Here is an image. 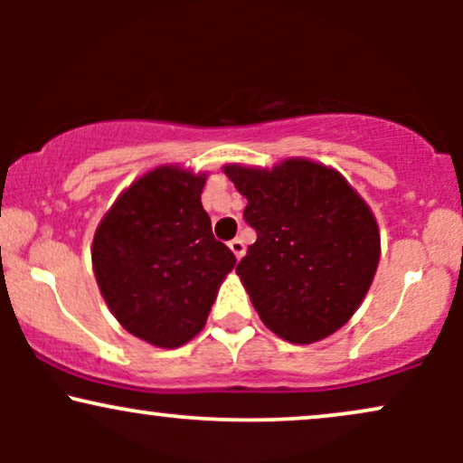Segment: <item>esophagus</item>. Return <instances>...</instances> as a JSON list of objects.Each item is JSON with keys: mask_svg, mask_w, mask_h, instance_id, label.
Segmentation results:
<instances>
[{"mask_svg": "<svg viewBox=\"0 0 463 463\" xmlns=\"http://www.w3.org/2000/svg\"><path fill=\"white\" fill-rule=\"evenodd\" d=\"M228 246H231L232 254H235L237 259H241L243 252H246V246H243V239H239V237L232 239V241H228Z\"/></svg>", "mask_w": 463, "mask_h": 463, "instance_id": "1", "label": "esophagus"}]
</instances>
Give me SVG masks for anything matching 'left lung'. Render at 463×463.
<instances>
[{"mask_svg":"<svg viewBox=\"0 0 463 463\" xmlns=\"http://www.w3.org/2000/svg\"><path fill=\"white\" fill-rule=\"evenodd\" d=\"M257 232L237 274L269 331L313 344L344 326L381 254L374 215L335 169L289 158L272 169L226 165Z\"/></svg>","mask_w":463,"mask_h":463,"instance_id":"obj_1","label":"left lung"}]
</instances>
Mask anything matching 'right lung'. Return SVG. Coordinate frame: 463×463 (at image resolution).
Here are the masks:
<instances>
[{
  "instance_id": "add662e5",
  "label": "right lung",
  "mask_w": 463,
  "mask_h": 463,
  "mask_svg": "<svg viewBox=\"0 0 463 463\" xmlns=\"http://www.w3.org/2000/svg\"><path fill=\"white\" fill-rule=\"evenodd\" d=\"M204 174L158 167L132 183L99 222L93 272L126 331L178 348L206 324L235 254L217 241L202 209Z\"/></svg>"
}]
</instances>
